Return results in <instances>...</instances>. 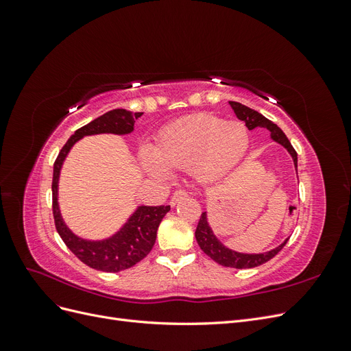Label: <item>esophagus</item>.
I'll use <instances>...</instances> for the list:
<instances>
[{"mask_svg": "<svg viewBox=\"0 0 351 351\" xmlns=\"http://www.w3.org/2000/svg\"><path fill=\"white\" fill-rule=\"evenodd\" d=\"M187 196H189V193L186 192L184 189H178V190H176V192L173 193L171 200H169V204H171V206H176L178 204V200H182V199H184Z\"/></svg>", "mask_w": 351, "mask_h": 351, "instance_id": "esophagus-1", "label": "esophagus"}]
</instances>
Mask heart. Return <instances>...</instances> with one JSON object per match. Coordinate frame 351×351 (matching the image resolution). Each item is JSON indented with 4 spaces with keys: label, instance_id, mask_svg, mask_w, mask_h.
<instances>
[{
    "label": "heart",
    "instance_id": "b5f03b06",
    "mask_svg": "<svg viewBox=\"0 0 351 351\" xmlns=\"http://www.w3.org/2000/svg\"><path fill=\"white\" fill-rule=\"evenodd\" d=\"M249 142V130L241 121L200 114L167 125L158 136L156 149L142 147V162L159 177L167 176L169 168L192 169L199 182L210 183L241 161Z\"/></svg>",
    "mask_w": 351,
    "mask_h": 351
}]
</instances>
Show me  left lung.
<instances>
[{"label": "left lung", "mask_w": 351, "mask_h": 351, "mask_svg": "<svg viewBox=\"0 0 351 351\" xmlns=\"http://www.w3.org/2000/svg\"><path fill=\"white\" fill-rule=\"evenodd\" d=\"M228 104H230V107L234 110L237 119L244 121V124H246L249 130H253L254 127H263V129H268L271 132L272 139L275 142L281 143L285 149L290 152L293 161H294V167L297 169V152L294 151V147L291 146L290 141L287 139V136L284 134V132L277 124H274L271 120L267 119V117H263L258 111H254L240 102L230 101ZM195 236H196V240H197V244L200 246V249L204 250L210 259H214L217 263L222 265V267L237 268V269L254 268V267H259V265H262L265 262L271 261L275 254H277L285 246V243L289 241V239H287L281 244V246L275 247L274 250H269L267 253H258V254H246V253H239L234 250H230L214 236V232H212V230L208 224L206 212H202Z\"/></svg>", "instance_id": "left-lung-1"}]
</instances>
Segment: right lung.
<instances>
[{"label":"right lung","mask_w":351,"mask_h":351,"mask_svg":"<svg viewBox=\"0 0 351 351\" xmlns=\"http://www.w3.org/2000/svg\"><path fill=\"white\" fill-rule=\"evenodd\" d=\"M143 112H132L125 110H112L95 119L79 130L62 146L56 162L52 176V214H54L56 228L66 246L88 267L104 271L119 272L141 262L154 247L156 240V230L162 218L169 210V206H139L134 214L125 222L123 228L107 240L89 241L77 237L69 230L61 218L58 208V177L62 162L70 152L71 146L80 141L83 136L114 133L127 134L133 132L136 120Z\"/></svg>","instance_id":"obj_1"}]
</instances>
